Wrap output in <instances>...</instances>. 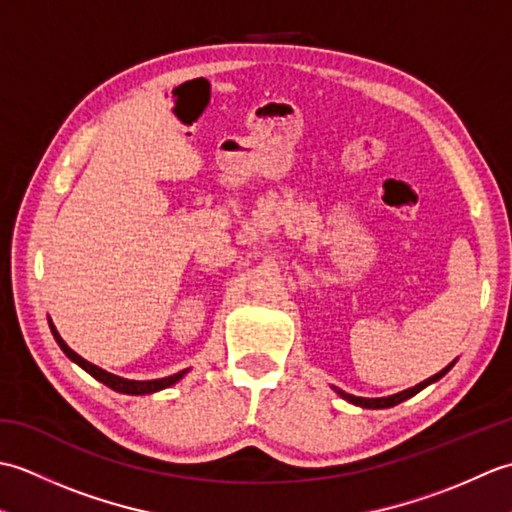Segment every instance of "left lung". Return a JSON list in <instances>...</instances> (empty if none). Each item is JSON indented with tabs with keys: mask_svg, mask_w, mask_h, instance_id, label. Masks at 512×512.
<instances>
[{
	"mask_svg": "<svg viewBox=\"0 0 512 512\" xmlns=\"http://www.w3.org/2000/svg\"><path fill=\"white\" fill-rule=\"evenodd\" d=\"M451 367H453V363H451L449 367H444L442 372H438L436 376H431V378H427V380H422L420 385H416V387H409V389H405V391H400V394H394V396H389V398H361V396L345 394V391H341V389H339V394H341L345 400H350V402H354V405H358V407H365V409H385V407H394V405H398V402L411 398L413 394H418L420 389H424V387L431 385V383H436V380H438V378H442L444 374H447Z\"/></svg>",
	"mask_w": 512,
	"mask_h": 512,
	"instance_id": "obj_1",
	"label": "left lung"
}]
</instances>
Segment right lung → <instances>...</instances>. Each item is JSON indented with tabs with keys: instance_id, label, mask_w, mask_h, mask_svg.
<instances>
[{
	"instance_id": "1",
	"label": "right lung",
	"mask_w": 512,
	"mask_h": 512,
	"mask_svg": "<svg viewBox=\"0 0 512 512\" xmlns=\"http://www.w3.org/2000/svg\"><path fill=\"white\" fill-rule=\"evenodd\" d=\"M50 330H52V334H54V341L59 343L63 354L68 356L70 361H74L76 365H81V367L85 369V372L92 374L96 380H101L103 385L112 387V389H116V391H121V394H132V396L154 394V391H160V389H165V387H171L173 383H178V380H180L184 374H187V369H184V372H178V374L167 376V378H156V380H127V378H121V376H114V374H110V372H105V369L88 363V361H85V358H81L76 352H72L70 347L65 345V341L61 339L57 328H54L52 323H50Z\"/></svg>"
}]
</instances>
